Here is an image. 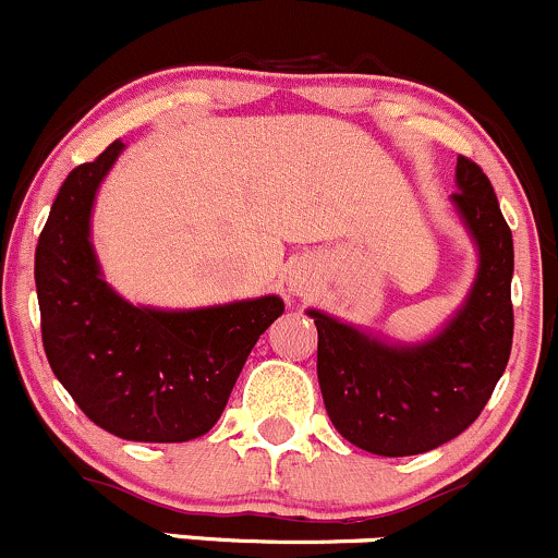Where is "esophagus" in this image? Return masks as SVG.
Listing matches in <instances>:
<instances>
[{"mask_svg":"<svg viewBox=\"0 0 558 558\" xmlns=\"http://www.w3.org/2000/svg\"><path fill=\"white\" fill-rule=\"evenodd\" d=\"M289 289L294 291L296 296H305L307 291H311V283H307V275L302 272V269H296V272L289 275Z\"/></svg>","mask_w":558,"mask_h":558,"instance_id":"esophagus-1","label":"esophagus"}]
</instances>
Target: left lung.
<instances>
[{
    "label": "left lung",
    "mask_w": 558,
    "mask_h": 558,
    "mask_svg": "<svg viewBox=\"0 0 558 558\" xmlns=\"http://www.w3.org/2000/svg\"><path fill=\"white\" fill-rule=\"evenodd\" d=\"M451 205L477 247L470 294L437 335L391 342L324 311L318 386L335 429L378 456L426 453L459 437L481 415L513 345V234L492 180L475 161H456Z\"/></svg>",
    "instance_id": "obj_1"
}]
</instances>
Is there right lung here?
I'll return each mask as SVG.
<instances>
[{"label":"right lung","instance_id":"add662e5","mask_svg":"<svg viewBox=\"0 0 558 558\" xmlns=\"http://www.w3.org/2000/svg\"><path fill=\"white\" fill-rule=\"evenodd\" d=\"M121 140L61 183L35 253L43 345L77 408L110 435L185 442L216 426L247 353L283 315L275 294L165 311L107 286L92 243L97 191Z\"/></svg>","mask_w":558,"mask_h":558}]
</instances>
